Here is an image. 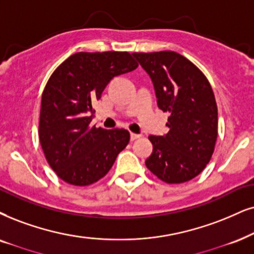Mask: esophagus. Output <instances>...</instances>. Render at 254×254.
Wrapping results in <instances>:
<instances>
[{"instance_id":"esophagus-1","label":"esophagus","mask_w":254,"mask_h":254,"mask_svg":"<svg viewBox=\"0 0 254 254\" xmlns=\"http://www.w3.org/2000/svg\"><path fill=\"white\" fill-rule=\"evenodd\" d=\"M138 138H140V134H138V133H131V140H136V139H138Z\"/></svg>"}]
</instances>
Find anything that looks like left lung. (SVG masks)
<instances>
[{
	"label": "left lung",
	"mask_w": 254,
	"mask_h": 254,
	"mask_svg": "<svg viewBox=\"0 0 254 254\" xmlns=\"http://www.w3.org/2000/svg\"><path fill=\"white\" fill-rule=\"evenodd\" d=\"M132 55L151 77L159 109L170 114L169 132L149 136L153 151L146 168L168 184L191 181L206 168L218 136V109L210 82L175 51Z\"/></svg>",
	"instance_id": "8db88e82"
}]
</instances>
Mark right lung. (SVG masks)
I'll list each match as a JSON object with an SVG mask.
<instances>
[{
  "mask_svg": "<svg viewBox=\"0 0 254 254\" xmlns=\"http://www.w3.org/2000/svg\"><path fill=\"white\" fill-rule=\"evenodd\" d=\"M138 63L127 51L77 53L57 66L42 94L38 136L50 168L68 184L103 178L129 144L125 129L90 127L92 109L115 76Z\"/></svg>",
  "mask_w": 254,
  "mask_h": 254,
  "instance_id": "add662e5",
  "label": "right lung"
}]
</instances>
